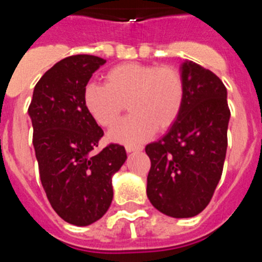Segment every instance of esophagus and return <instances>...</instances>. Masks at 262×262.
<instances>
[{
	"instance_id": "1",
	"label": "esophagus",
	"mask_w": 262,
	"mask_h": 262,
	"mask_svg": "<svg viewBox=\"0 0 262 262\" xmlns=\"http://www.w3.org/2000/svg\"><path fill=\"white\" fill-rule=\"evenodd\" d=\"M126 151L127 152H140V151H143V147H142V145L127 144L126 145Z\"/></svg>"
}]
</instances>
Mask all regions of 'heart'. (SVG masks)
<instances>
[{"label":"heart","mask_w":262,"mask_h":262,"mask_svg":"<svg viewBox=\"0 0 262 262\" xmlns=\"http://www.w3.org/2000/svg\"><path fill=\"white\" fill-rule=\"evenodd\" d=\"M181 73L173 67L126 62L106 75V84L89 82L84 103L99 126L117 123L128 103L131 115L117 124L110 138L119 143H139L173 126L184 105Z\"/></svg>","instance_id":"obj_1"}]
</instances>
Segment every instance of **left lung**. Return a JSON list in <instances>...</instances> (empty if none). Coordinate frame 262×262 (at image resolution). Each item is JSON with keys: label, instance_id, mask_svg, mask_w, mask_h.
Here are the masks:
<instances>
[{"label": "left lung", "instance_id": "left-lung-1", "mask_svg": "<svg viewBox=\"0 0 262 262\" xmlns=\"http://www.w3.org/2000/svg\"><path fill=\"white\" fill-rule=\"evenodd\" d=\"M181 76V113L163 138L145 147L147 195L168 216L191 217L209 205L222 177L231 113L226 86L211 71L185 60Z\"/></svg>", "mask_w": 262, "mask_h": 262}]
</instances>
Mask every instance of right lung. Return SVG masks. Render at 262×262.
Returning <instances> with one entry per match:
<instances>
[{
    "label": "right lung",
    "mask_w": 262,
    "mask_h": 262,
    "mask_svg": "<svg viewBox=\"0 0 262 262\" xmlns=\"http://www.w3.org/2000/svg\"><path fill=\"white\" fill-rule=\"evenodd\" d=\"M106 60L75 55L60 60L34 88L29 115L39 174L52 209L75 226H89L113 201L111 178L127 159L123 145L94 154L102 128L84 103V89Z\"/></svg>",
    "instance_id": "add662e5"
}]
</instances>
